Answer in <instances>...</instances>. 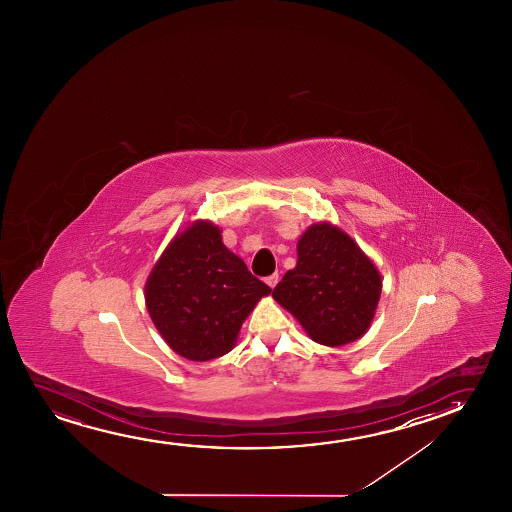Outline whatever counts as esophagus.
Wrapping results in <instances>:
<instances>
[{"mask_svg": "<svg viewBox=\"0 0 512 512\" xmlns=\"http://www.w3.org/2000/svg\"><path fill=\"white\" fill-rule=\"evenodd\" d=\"M278 281H280V276H278V273L271 274V276H267L266 278V283L271 288L276 287V285H278Z\"/></svg>", "mask_w": 512, "mask_h": 512, "instance_id": "1", "label": "esophagus"}]
</instances>
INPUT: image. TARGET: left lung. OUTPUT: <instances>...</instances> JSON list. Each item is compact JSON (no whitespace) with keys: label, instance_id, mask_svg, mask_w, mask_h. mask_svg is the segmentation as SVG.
Wrapping results in <instances>:
<instances>
[{"label":"left lung","instance_id":"obj_1","mask_svg":"<svg viewBox=\"0 0 512 512\" xmlns=\"http://www.w3.org/2000/svg\"><path fill=\"white\" fill-rule=\"evenodd\" d=\"M381 274L343 229L309 225L297 241V264L273 290L274 301L301 323L315 343L344 346L371 327Z\"/></svg>","mask_w":512,"mask_h":512}]
</instances>
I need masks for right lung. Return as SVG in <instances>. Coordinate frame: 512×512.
<instances>
[{"label": "right lung", "mask_w": 512, "mask_h": 512, "mask_svg": "<svg viewBox=\"0 0 512 512\" xmlns=\"http://www.w3.org/2000/svg\"><path fill=\"white\" fill-rule=\"evenodd\" d=\"M271 288L222 241L220 227L196 220L169 241L145 283L148 315L180 357L206 362L236 346L239 329Z\"/></svg>", "instance_id": "1"}]
</instances>
